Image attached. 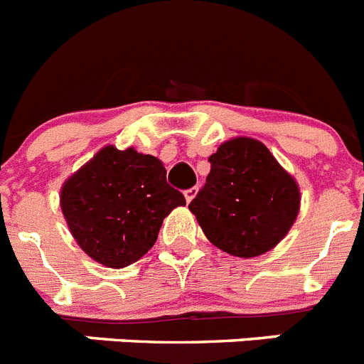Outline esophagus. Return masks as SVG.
Here are the masks:
<instances>
[{"instance_id": "1", "label": "esophagus", "mask_w": 364, "mask_h": 364, "mask_svg": "<svg viewBox=\"0 0 364 364\" xmlns=\"http://www.w3.org/2000/svg\"><path fill=\"white\" fill-rule=\"evenodd\" d=\"M197 193H198V188H197V186H195V188H189V189H186V191H184V197H186V200H188V202H191L193 198L197 197Z\"/></svg>"}]
</instances>
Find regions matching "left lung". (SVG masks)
Listing matches in <instances>:
<instances>
[{"instance_id": "left-lung-1", "label": "left lung", "mask_w": 364, "mask_h": 364, "mask_svg": "<svg viewBox=\"0 0 364 364\" xmlns=\"http://www.w3.org/2000/svg\"><path fill=\"white\" fill-rule=\"evenodd\" d=\"M211 171L189 204L204 235L237 257H257L282 240L299 213V188L264 144L233 138L210 156Z\"/></svg>"}]
</instances>
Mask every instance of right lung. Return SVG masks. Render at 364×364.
<instances>
[{
    "mask_svg": "<svg viewBox=\"0 0 364 364\" xmlns=\"http://www.w3.org/2000/svg\"><path fill=\"white\" fill-rule=\"evenodd\" d=\"M62 211L83 252L100 264L124 268L149 252L162 220L184 195L151 154L107 146L62 188Z\"/></svg>",
    "mask_w": 364,
    "mask_h": 364,
    "instance_id": "1",
    "label": "right lung"
}]
</instances>
